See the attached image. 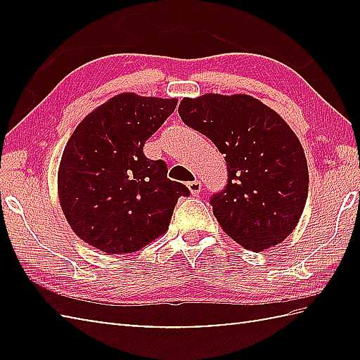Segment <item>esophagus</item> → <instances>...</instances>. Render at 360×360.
Masks as SVG:
<instances>
[{"instance_id":"1","label":"esophagus","mask_w":360,"mask_h":360,"mask_svg":"<svg viewBox=\"0 0 360 360\" xmlns=\"http://www.w3.org/2000/svg\"><path fill=\"white\" fill-rule=\"evenodd\" d=\"M187 187H188V191H191L192 195H198L200 192H202V182H200V181L187 182Z\"/></svg>"}]
</instances>
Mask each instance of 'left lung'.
Wrapping results in <instances>:
<instances>
[{"label":"left lung","instance_id":"left-lung-1","mask_svg":"<svg viewBox=\"0 0 360 360\" xmlns=\"http://www.w3.org/2000/svg\"><path fill=\"white\" fill-rule=\"evenodd\" d=\"M182 122L214 143L227 163V184L210 205L231 240L262 251L295 229L308 197L303 148L281 115L249 95L184 98Z\"/></svg>","mask_w":360,"mask_h":360}]
</instances>
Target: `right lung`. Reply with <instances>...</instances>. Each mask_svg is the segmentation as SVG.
Returning a JSON list of instances; mask_svg holds the SVG:
<instances>
[{
	"label": "right lung",
	"mask_w": 360,
	"mask_h": 360,
	"mask_svg": "<svg viewBox=\"0 0 360 360\" xmlns=\"http://www.w3.org/2000/svg\"><path fill=\"white\" fill-rule=\"evenodd\" d=\"M178 105L176 98L114 96L72 133L58 169L60 205L79 238L106 254L139 251L165 233L179 197L163 160L143 148Z\"/></svg>",
	"instance_id": "add662e5"
}]
</instances>
